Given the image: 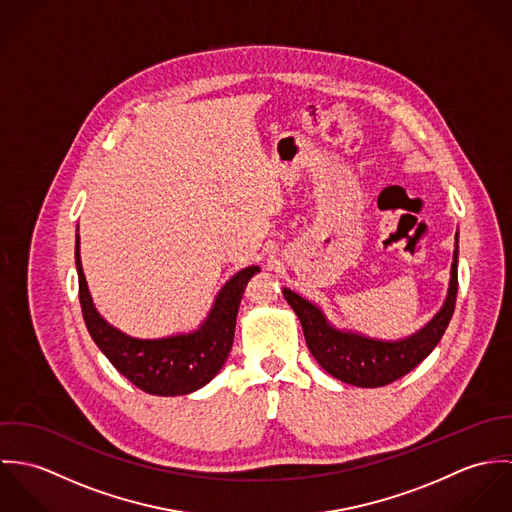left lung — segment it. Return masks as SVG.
<instances>
[{
    "mask_svg": "<svg viewBox=\"0 0 512 512\" xmlns=\"http://www.w3.org/2000/svg\"><path fill=\"white\" fill-rule=\"evenodd\" d=\"M457 258L459 232H455V250L449 272L451 278L443 305L422 329L396 341L368 337L353 329H339L327 319L325 311L317 303L301 297L290 288H282V293L292 305L301 323L305 343L321 368L341 382L361 388H378L408 374L436 349L455 309Z\"/></svg>",
    "mask_w": 512,
    "mask_h": 512,
    "instance_id": "1",
    "label": "left lung"
}]
</instances>
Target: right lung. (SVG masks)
Listing matches in <instances>:
<instances>
[{
    "label": "right lung",
    "instance_id": "right-lung-1",
    "mask_svg": "<svg viewBox=\"0 0 512 512\" xmlns=\"http://www.w3.org/2000/svg\"><path fill=\"white\" fill-rule=\"evenodd\" d=\"M74 260L82 317L90 337L120 374L153 396L191 394L219 374L232 349L242 293L248 280L260 272V266H248L236 272L220 288L209 315L197 329L159 339H140L110 325L94 307L82 272L78 234Z\"/></svg>",
    "mask_w": 512,
    "mask_h": 512
}]
</instances>
